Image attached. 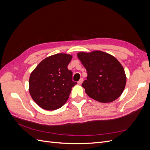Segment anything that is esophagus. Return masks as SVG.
<instances>
[{"instance_id": "1", "label": "esophagus", "mask_w": 150, "mask_h": 150, "mask_svg": "<svg viewBox=\"0 0 150 150\" xmlns=\"http://www.w3.org/2000/svg\"><path fill=\"white\" fill-rule=\"evenodd\" d=\"M83 78H81V79H80V80H79V81H78V84L81 85V84H82V83H83Z\"/></svg>"}]
</instances>
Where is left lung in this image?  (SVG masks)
<instances>
[{
    "instance_id": "8db88e82",
    "label": "left lung",
    "mask_w": 150,
    "mask_h": 150,
    "mask_svg": "<svg viewBox=\"0 0 150 150\" xmlns=\"http://www.w3.org/2000/svg\"><path fill=\"white\" fill-rule=\"evenodd\" d=\"M78 57L87 71V79L82 86L90 98L110 103L121 96L126 77L124 68L115 57L100 51L79 52Z\"/></svg>"
}]
</instances>
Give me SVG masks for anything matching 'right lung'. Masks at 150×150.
<instances>
[{
  "label": "right lung",
  "instance_id": "obj_1",
  "mask_svg": "<svg viewBox=\"0 0 150 150\" xmlns=\"http://www.w3.org/2000/svg\"><path fill=\"white\" fill-rule=\"evenodd\" d=\"M71 59L69 54H54L44 59L30 74V94L44 110L52 111L61 108L77 84L72 81V72L67 69Z\"/></svg>",
  "mask_w": 150,
  "mask_h": 150
}]
</instances>
